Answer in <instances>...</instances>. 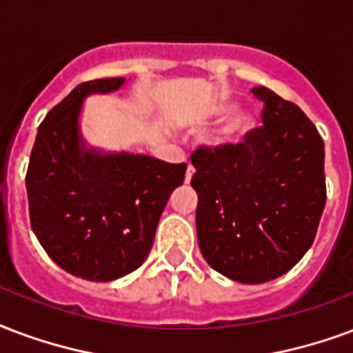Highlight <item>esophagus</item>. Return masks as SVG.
Listing matches in <instances>:
<instances>
[{"instance_id":"esophagus-1","label":"esophagus","mask_w":353,"mask_h":353,"mask_svg":"<svg viewBox=\"0 0 353 353\" xmlns=\"http://www.w3.org/2000/svg\"><path fill=\"white\" fill-rule=\"evenodd\" d=\"M192 176H194V168H192V166L189 164V168H187V174H185V181L189 183L190 179H192Z\"/></svg>"}]
</instances>
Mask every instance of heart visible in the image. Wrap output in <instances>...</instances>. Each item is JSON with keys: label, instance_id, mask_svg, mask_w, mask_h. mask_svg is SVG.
I'll return each instance as SVG.
<instances>
[{"label": "heart", "instance_id": "heart-1", "mask_svg": "<svg viewBox=\"0 0 353 353\" xmlns=\"http://www.w3.org/2000/svg\"><path fill=\"white\" fill-rule=\"evenodd\" d=\"M236 104L234 103H221L215 108L216 117H228L230 116L224 125L219 130L215 138L216 145H234V143L241 142L243 138L249 134L252 127H254V117L249 112H236Z\"/></svg>", "mask_w": 353, "mask_h": 353}]
</instances>
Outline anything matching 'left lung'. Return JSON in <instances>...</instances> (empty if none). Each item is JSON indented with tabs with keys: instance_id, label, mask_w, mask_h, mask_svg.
<instances>
[{
	"instance_id": "left-lung-1",
	"label": "left lung",
	"mask_w": 353,
	"mask_h": 353,
	"mask_svg": "<svg viewBox=\"0 0 353 353\" xmlns=\"http://www.w3.org/2000/svg\"><path fill=\"white\" fill-rule=\"evenodd\" d=\"M262 127L236 145L198 148L202 256L221 275L260 284L284 275L314 241L325 205L323 140L299 106L263 85Z\"/></svg>"
}]
</instances>
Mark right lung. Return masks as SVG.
Masks as SVG:
<instances>
[{"instance_id":"obj_1","label":"right lung","mask_w":353,"mask_h":353,"mask_svg":"<svg viewBox=\"0 0 353 353\" xmlns=\"http://www.w3.org/2000/svg\"><path fill=\"white\" fill-rule=\"evenodd\" d=\"M123 83L125 78L80 83L54 106L39 125L26 176L31 228L46 254L70 275L95 283L142 265L164 205L187 170L185 163L85 145L83 99Z\"/></svg>"}]
</instances>
